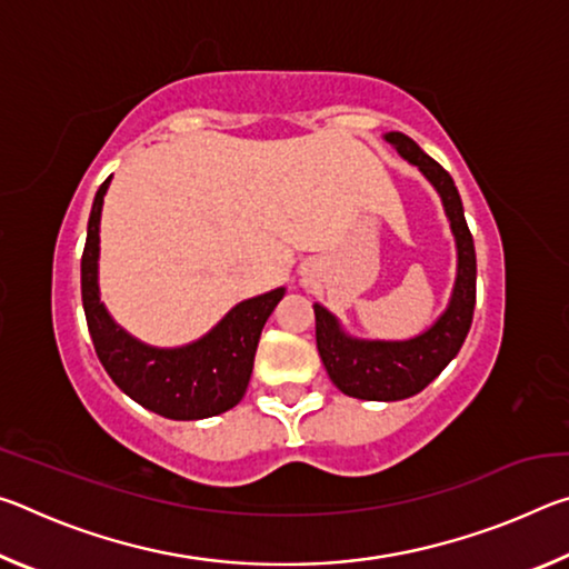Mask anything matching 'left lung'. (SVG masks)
I'll return each instance as SVG.
<instances>
[{
    "mask_svg": "<svg viewBox=\"0 0 569 569\" xmlns=\"http://www.w3.org/2000/svg\"><path fill=\"white\" fill-rule=\"evenodd\" d=\"M387 140L401 158L413 162L445 200L451 230L459 248V273L445 316L427 333L411 341H356L339 331L333 316L313 306L316 346L331 381L346 397L366 401H399L413 397L435 381L465 343L477 301V256L475 240L465 220V208L455 180L429 158L409 134L389 132Z\"/></svg>",
    "mask_w": 569,
    "mask_h": 569,
    "instance_id": "8db88e82",
    "label": "left lung"
}]
</instances>
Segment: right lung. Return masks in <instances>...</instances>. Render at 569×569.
Listing matches in <instances>:
<instances>
[{
  "mask_svg": "<svg viewBox=\"0 0 569 569\" xmlns=\"http://www.w3.org/2000/svg\"><path fill=\"white\" fill-rule=\"evenodd\" d=\"M110 178L94 196L82 250V306L94 351L110 379L142 407L190 421L233 409L248 389L258 339L283 298V288L238 303L206 339L162 351L130 339L104 311L98 293L100 210Z\"/></svg>",
  "mask_w": 569,
  "mask_h": 569,
  "instance_id": "right-lung-1",
  "label": "right lung"
}]
</instances>
